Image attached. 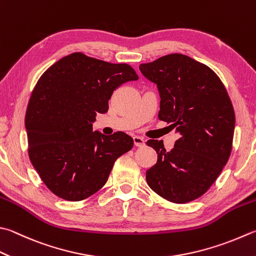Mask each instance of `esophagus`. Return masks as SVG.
<instances>
[{
	"mask_svg": "<svg viewBox=\"0 0 256 256\" xmlns=\"http://www.w3.org/2000/svg\"><path fill=\"white\" fill-rule=\"evenodd\" d=\"M134 146H137V147H142V146H144V138L138 137V136H134Z\"/></svg>",
	"mask_w": 256,
	"mask_h": 256,
	"instance_id": "1",
	"label": "esophagus"
}]
</instances>
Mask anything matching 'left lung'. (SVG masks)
I'll list each match as a JSON object with an SVG mask.
<instances>
[{
	"mask_svg": "<svg viewBox=\"0 0 256 256\" xmlns=\"http://www.w3.org/2000/svg\"><path fill=\"white\" fill-rule=\"evenodd\" d=\"M139 70L158 88V118L180 134L170 152L160 140L147 142L158 158L146 180L172 203L194 200L220 176L232 150L235 114L228 91L210 68L180 53L142 64Z\"/></svg>",
	"mask_w": 256,
	"mask_h": 256,
	"instance_id": "8db88e82",
	"label": "left lung"
}]
</instances>
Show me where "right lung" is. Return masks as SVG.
Instances as JSON below:
<instances>
[{"instance_id":"right-lung-1","label":"right lung","mask_w":256,"mask_h":256,"mask_svg":"<svg viewBox=\"0 0 256 256\" xmlns=\"http://www.w3.org/2000/svg\"><path fill=\"white\" fill-rule=\"evenodd\" d=\"M138 80L132 66L72 53L52 64L32 91L26 114L28 157L53 194L78 202L108 180L117 158L134 139L118 132H94L97 114H106L114 91Z\"/></svg>"}]
</instances>
